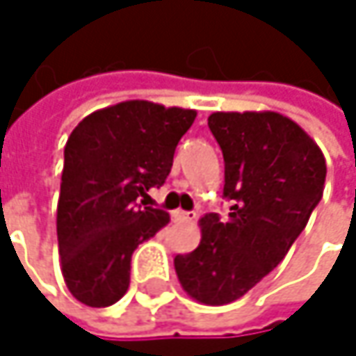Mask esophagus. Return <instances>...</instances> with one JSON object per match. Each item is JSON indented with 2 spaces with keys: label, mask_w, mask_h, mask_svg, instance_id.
<instances>
[{
  "label": "esophagus",
  "mask_w": 356,
  "mask_h": 356,
  "mask_svg": "<svg viewBox=\"0 0 356 356\" xmlns=\"http://www.w3.org/2000/svg\"><path fill=\"white\" fill-rule=\"evenodd\" d=\"M173 218L177 222H191L195 218V212H185V210H175L173 212Z\"/></svg>",
  "instance_id": "esophagus-1"
}]
</instances>
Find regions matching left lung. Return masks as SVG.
<instances>
[{
  "label": "left lung",
  "mask_w": 356,
  "mask_h": 356,
  "mask_svg": "<svg viewBox=\"0 0 356 356\" xmlns=\"http://www.w3.org/2000/svg\"><path fill=\"white\" fill-rule=\"evenodd\" d=\"M208 127L225 159L229 218L206 214L202 241L175 257L179 282L204 305L243 297L272 272L320 204L325 159L280 113H212Z\"/></svg>",
  "instance_id": "8db88e82"
}]
</instances>
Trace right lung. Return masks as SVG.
Segmentation results:
<instances>
[{"instance_id": "right-lung-1", "label": "right lung", "mask_w": 356, "mask_h": 356, "mask_svg": "<svg viewBox=\"0 0 356 356\" xmlns=\"http://www.w3.org/2000/svg\"><path fill=\"white\" fill-rule=\"evenodd\" d=\"M193 119L191 108L125 101L84 117L67 138L57 241L65 284L80 303L108 307L127 293L131 253L169 222L140 197L167 181Z\"/></svg>"}]
</instances>
